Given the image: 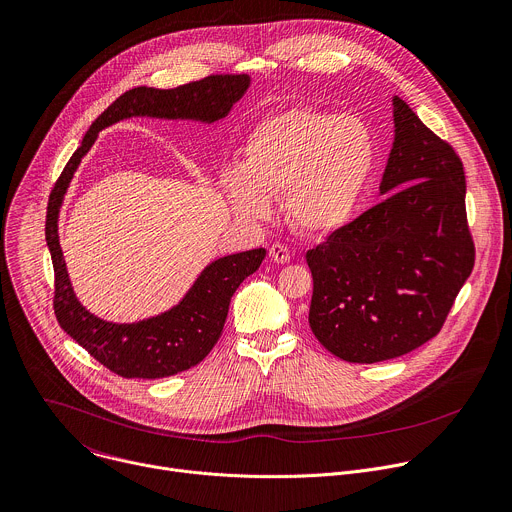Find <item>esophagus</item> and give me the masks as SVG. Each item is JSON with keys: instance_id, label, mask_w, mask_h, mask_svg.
<instances>
[{"instance_id": "1", "label": "esophagus", "mask_w": 512, "mask_h": 512, "mask_svg": "<svg viewBox=\"0 0 512 512\" xmlns=\"http://www.w3.org/2000/svg\"><path fill=\"white\" fill-rule=\"evenodd\" d=\"M269 257L275 263H287L291 259V253L283 243H273L271 249H269Z\"/></svg>"}]
</instances>
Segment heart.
Listing matches in <instances>:
<instances>
[{"instance_id": "heart-1", "label": "heart", "mask_w": 512, "mask_h": 512, "mask_svg": "<svg viewBox=\"0 0 512 512\" xmlns=\"http://www.w3.org/2000/svg\"><path fill=\"white\" fill-rule=\"evenodd\" d=\"M376 140L358 118L291 108L265 118L249 136L245 166L223 175L233 209L251 219L283 197L289 221L307 235L350 223L376 168Z\"/></svg>"}]
</instances>
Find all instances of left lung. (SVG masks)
<instances>
[{
	"label": "left lung",
	"instance_id": "left-lung-1",
	"mask_svg": "<svg viewBox=\"0 0 512 512\" xmlns=\"http://www.w3.org/2000/svg\"><path fill=\"white\" fill-rule=\"evenodd\" d=\"M394 124L380 185L391 195L305 253L309 327L325 350L354 364L430 342L474 267L460 156L398 96Z\"/></svg>",
	"mask_w": 512,
	"mask_h": 512
}]
</instances>
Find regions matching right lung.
Segmentation results:
<instances>
[{"label": "right lung", "mask_w": 512, "mask_h": 512, "mask_svg": "<svg viewBox=\"0 0 512 512\" xmlns=\"http://www.w3.org/2000/svg\"><path fill=\"white\" fill-rule=\"evenodd\" d=\"M249 88L247 74H209L177 88L138 86L116 98L90 126L82 144L58 177L46 215V241L54 265V313L60 327L96 362L122 378L156 380L201 364L219 342L237 287L265 259V249L229 255L211 263L187 297L158 317L118 325L88 313L76 299L58 241V211L68 183L96 134L128 116L195 118L215 122Z\"/></svg>", "instance_id": "obj_1"}]
</instances>
